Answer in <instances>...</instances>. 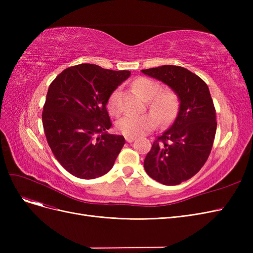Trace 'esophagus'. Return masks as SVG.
Wrapping results in <instances>:
<instances>
[{"instance_id": "34e87169", "label": "esophagus", "mask_w": 253, "mask_h": 253, "mask_svg": "<svg viewBox=\"0 0 253 253\" xmlns=\"http://www.w3.org/2000/svg\"><path fill=\"white\" fill-rule=\"evenodd\" d=\"M136 139L135 136H126V140L127 142H133Z\"/></svg>"}]
</instances>
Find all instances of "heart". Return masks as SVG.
<instances>
[{
  "mask_svg": "<svg viewBox=\"0 0 253 253\" xmlns=\"http://www.w3.org/2000/svg\"><path fill=\"white\" fill-rule=\"evenodd\" d=\"M134 87L148 100L149 109L154 114H144L140 116L122 117L117 122V129L126 136H139L154 129L158 120L162 125H169L175 118L178 111V97L172 89H160L156 81L140 77L134 81ZM108 109L112 115L121 113L120 88H116L111 94L108 101Z\"/></svg>",
  "mask_w": 253,
  "mask_h": 253,
  "instance_id": "1",
  "label": "heart"
}]
</instances>
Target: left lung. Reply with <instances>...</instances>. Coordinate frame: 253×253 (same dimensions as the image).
I'll return each mask as SVG.
<instances>
[{
	"label": "left lung",
	"instance_id": "obj_1",
	"mask_svg": "<svg viewBox=\"0 0 253 253\" xmlns=\"http://www.w3.org/2000/svg\"><path fill=\"white\" fill-rule=\"evenodd\" d=\"M141 72L167 84L179 100L177 117L153 142L144 170L163 185H179L202 169L212 149L217 122L209 87L181 66L163 65Z\"/></svg>",
	"mask_w": 253,
	"mask_h": 253
}]
</instances>
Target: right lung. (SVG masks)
Wrapping results in <instances>:
<instances>
[{
	"label": "right lung",
	"instance_id": "add662e5",
	"mask_svg": "<svg viewBox=\"0 0 253 253\" xmlns=\"http://www.w3.org/2000/svg\"><path fill=\"white\" fill-rule=\"evenodd\" d=\"M129 71L95 64L67 67L48 88L42 122L53 155L64 169L82 179L108 173L126 140L106 133L112 126L106 104Z\"/></svg>",
	"mask_w": 253,
	"mask_h": 253
}]
</instances>
